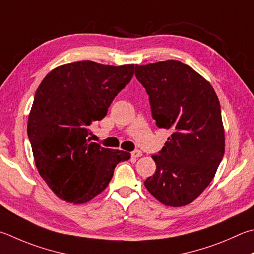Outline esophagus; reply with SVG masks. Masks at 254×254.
Wrapping results in <instances>:
<instances>
[{"instance_id":"1","label":"esophagus","mask_w":254,"mask_h":254,"mask_svg":"<svg viewBox=\"0 0 254 254\" xmlns=\"http://www.w3.org/2000/svg\"><path fill=\"white\" fill-rule=\"evenodd\" d=\"M131 155L133 158H140V156H142V152L140 150H134L131 152Z\"/></svg>"}]
</instances>
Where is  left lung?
Returning a JSON list of instances; mask_svg holds the SVG:
<instances>
[{
	"mask_svg": "<svg viewBox=\"0 0 254 254\" xmlns=\"http://www.w3.org/2000/svg\"><path fill=\"white\" fill-rule=\"evenodd\" d=\"M152 118L172 134L158 154L144 186L161 203L182 206L195 200L214 178L224 154V128L213 87L192 67L169 60L135 65Z\"/></svg>",
	"mask_w": 254,
	"mask_h": 254,
	"instance_id": "8db88e82",
	"label": "left lung"
}]
</instances>
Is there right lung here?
Segmentation results:
<instances>
[{
    "instance_id": "1",
    "label": "right lung",
    "mask_w": 254,
    "mask_h": 254,
    "mask_svg": "<svg viewBox=\"0 0 254 254\" xmlns=\"http://www.w3.org/2000/svg\"><path fill=\"white\" fill-rule=\"evenodd\" d=\"M134 68L80 61L54 68L41 82L27 136L40 175L60 199L75 204L92 200L108 187L117 164L130 159L127 152L101 146L89 135L91 124L107 115Z\"/></svg>"
}]
</instances>
